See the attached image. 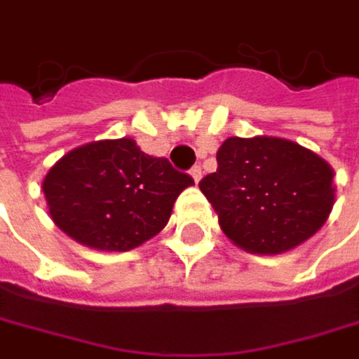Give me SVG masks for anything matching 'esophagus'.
<instances>
[{"mask_svg":"<svg viewBox=\"0 0 359 359\" xmlns=\"http://www.w3.org/2000/svg\"><path fill=\"white\" fill-rule=\"evenodd\" d=\"M191 177L195 179V182H199L201 180V166H193L191 168Z\"/></svg>","mask_w":359,"mask_h":359,"instance_id":"obj_1","label":"esophagus"}]
</instances>
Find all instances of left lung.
<instances>
[{"label":"left lung","mask_w":359,"mask_h":359,"mask_svg":"<svg viewBox=\"0 0 359 359\" xmlns=\"http://www.w3.org/2000/svg\"><path fill=\"white\" fill-rule=\"evenodd\" d=\"M331 166L279 137H230L217 149V170L199 189L224 234L257 255L302 245L327 222L333 201Z\"/></svg>","instance_id":"obj_1"}]
</instances>
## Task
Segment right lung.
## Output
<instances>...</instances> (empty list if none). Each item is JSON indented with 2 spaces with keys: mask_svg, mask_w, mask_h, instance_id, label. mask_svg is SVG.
Wrapping results in <instances>:
<instances>
[{
  "mask_svg": "<svg viewBox=\"0 0 359 359\" xmlns=\"http://www.w3.org/2000/svg\"><path fill=\"white\" fill-rule=\"evenodd\" d=\"M193 179L133 140H104L65 154L43 180L53 222L100 250H131L156 236Z\"/></svg>",
  "mask_w": 359,
  "mask_h": 359,
  "instance_id": "add662e5",
  "label": "right lung"
}]
</instances>
